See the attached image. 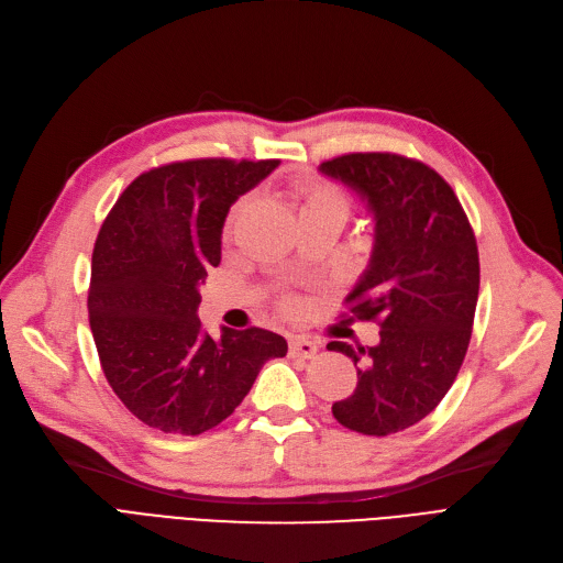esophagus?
Segmentation results:
<instances>
[{
  "label": "esophagus",
  "mask_w": 563,
  "mask_h": 563,
  "mask_svg": "<svg viewBox=\"0 0 563 563\" xmlns=\"http://www.w3.org/2000/svg\"><path fill=\"white\" fill-rule=\"evenodd\" d=\"M317 352H320V347H317V342H312V340H308V338H301V335L289 338V356L314 358Z\"/></svg>",
  "instance_id": "34e87169"
}]
</instances>
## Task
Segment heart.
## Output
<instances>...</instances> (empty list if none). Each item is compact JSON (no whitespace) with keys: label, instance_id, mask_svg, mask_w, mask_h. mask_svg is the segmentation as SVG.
I'll use <instances>...</instances> for the list:
<instances>
[{"label":"heart","instance_id":"heart-1","mask_svg":"<svg viewBox=\"0 0 563 563\" xmlns=\"http://www.w3.org/2000/svg\"><path fill=\"white\" fill-rule=\"evenodd\" d=\"M291 202H295L299 218L310 216V213H331L338 216L340 221H345L347 216V198L342 195L338 188L324 184V181H314V179H299L291 184ZM234 221V213L230 216L228 230Z\"/></svg>","mask_w":563,"mask_h":563}]
</instances>
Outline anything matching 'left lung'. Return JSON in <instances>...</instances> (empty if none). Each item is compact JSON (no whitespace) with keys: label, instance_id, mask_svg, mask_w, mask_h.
Instances as JSON below:
<instances>
[{"label":"left lung","instance_id":"obj_1","mask_svg":"<svg viewBox=\"0 0 563 563\" xmlns=\"http://www.w3.org/2000/svg\"><path fill=\"white\" fill-rule=\"evenodd\" d=\"M320 173L356 195L373 251L347 295L354 314L379 317V342H329L356 365L358 384L333 417L386 437L426 419L470 347L478 301V249L453 188L428 165L396 154H347Z\"/></svg>","mask_w":563,"mask_h":563}]
</instances>
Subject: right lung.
I'll return each instance as SVG.
<instances>
[{
  "mask_svg": "<svg viewBox=\"0 0 563 563\" xmlns=\"http://www.w3.org/2000/svg\"><path fill=\"white\" fill-rule=\"evenodd\" d=\"M278 161L202 158L140 175L112 207L91 255L89 324L119 400L150 428L211 430L241 405L287 340L198 317L207 272L221 264L230 207Z\"/></svg>",
  "mask_w": 563,
  "mask_h": 563,
  "instance_id": "1",
  "label": "right lung"
}]
</instances>
